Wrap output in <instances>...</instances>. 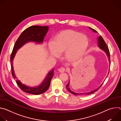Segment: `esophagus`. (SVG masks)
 Returning <instances> with one entry per match:
<instances>
[{
    "label": "esophagus",
    "mask_w": 121,
    "mask_h": 121,
    "mask_svg": "<svg viewBox=\"0 0 121 121\" xmlns=\"http://www.w3.org/2000/svg\"><path fill=\"white\" fill-rule=\"evenodd\" d=\"M58 71L60 72H65L66 71V69L64 67H62L58 69Z\"/></svg>",
    "instance_id": "1"
}]
</instances>
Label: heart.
I'll list each match as a JSON object with an SVG mask.
<instances>
[{
	"label": "heart",
	"instance_id": "1",
	"mask_svg": "<svg viewBox=\"0 0 121 121\" xmlns=\"http://www.w3.org/2000/svg\"><path fill=\"white\" fill-rule=\"evenodd\" d=\"M89 40L84 34L73 30L61 32L56 36L54 41L48 44L51 55L56 57L65 52V58L74 60L81 58L89 46Z\"/></svg>",
	"mask_w": 121,
	"mask_h": 121
}]
</instances>
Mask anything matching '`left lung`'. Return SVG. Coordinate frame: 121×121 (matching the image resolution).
<instances>
[{
    "label": "left lung",
    "instance_id": "8db88e82",
    "mask_svg": "<svg viewBox=\"0 0 121 121\" xmlns=\"http://www.w3.org/2000/svg\"><path fill=\"white\" fill-rule=\"evenodd\" d=\"M90 29H91V30H92L93 31L96 32H97V31L96 30H95L94 29H92V28H90ZM98 41V46H99L100 49H101L102 50H103V51H104L105 52V53L106 54V55H107V56H108V57L109 61V62L110 63V51H109V48H108V46H107V45L106 44V43L105 42L104 40H103V39L102 38V37L101 36H99V37ZM102 85V84L99 86V88H98L97 89H95V90H94V91H91V92H89L84 93H75V92L72 91H71L70 89L69 88V82H68V83L67 84V85L66 86V89L68 90V91L69 92H70L71 93H72V94H74V95H81V94H87V95H89V94H91L93 93H94L95 92L97 91L101 87V86Z\"/></svg>",
    "mask_w": 121,
    "mask_h": 121
}]
</instances>
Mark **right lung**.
<instances>
[{
	"label": "right lung",
	"instance_id": "1",
	"mask_svg": "<svg viewBox=\"0 0 121 121\" xmlns=\"http://www.w3.org/2000/svg\"><path fill=\"white\" fill-rule=\"evenodd\" d=\"M48 26H31L25 29L16 41L10 56L11 68L12 76L17 78L13 69V60L19 49L25 43L29 42H34L38 43L43 42V39L48 30ZM54 75V70H51L47 75V77L42 82V84L36 87H30L22 84L19 80L17 79L16 82L20 88L24 92L29 94L39 95L45 92L49 88L51 81Z\"/></svg>",
	"mask_w": 121,
	"mask_h": 121
}]
</instances>
